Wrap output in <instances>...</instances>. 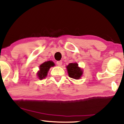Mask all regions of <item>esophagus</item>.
Masks as SVG:
<instances>
[{
	"label": "esophagus",
	"instance_id": "obj_1",
	"mask_svg": "<svg viewBox=\"0 0 124 124\" xmlns=\"http://www.w3.org/2000/svg\"><path fill=\"white\" fill-rule=\"evenodd\" d=\"M56 64H57V65L58 66H61L62 64V61H57V62H56Z\"/></svg>",
	"mask_w": 124,
	"mask_h": 124
}]
</instances>
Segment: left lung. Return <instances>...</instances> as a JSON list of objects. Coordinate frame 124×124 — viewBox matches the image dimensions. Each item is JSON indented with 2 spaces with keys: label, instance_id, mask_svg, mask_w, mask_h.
Segmentation results:
<instances>
[{
  "label": "left lung",
  "instance_id": "obj_1",
  "mask_svg": "<svg viewBox=\"0 0 124 124\" xmlns=\"http://www.w3.org/2000/svg\"><path fill=\"white\" fill-rule=\"evenodd\" d=\"M67 68L69 77L73 79H79L83 73V70L78 67V64L76 62L69 64L67 66Z\"/></svg>",
  "mask_w": 124,
  "mask_h": 124
}]
</instances>
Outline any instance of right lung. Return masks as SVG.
<instances>
[{
  "instance_id": "1",
  "label": "right lung",
  "mask_w": 124,
  "mask_h": 124,
  "mask_svg": "<svg viewBox=\"0 0 124 124\" xmlns=\"http://www.w3.org/2000/svg\"><path fill=\"white\" fill-rule=\"evenodd\" d=\"M54 62L52 61H47L44 62V63L41 64L40 65L39 70L38 72V76L39 79H43L47 76V73L49 68L51 67H54Z\"/></svg>"
}]
</instances>
